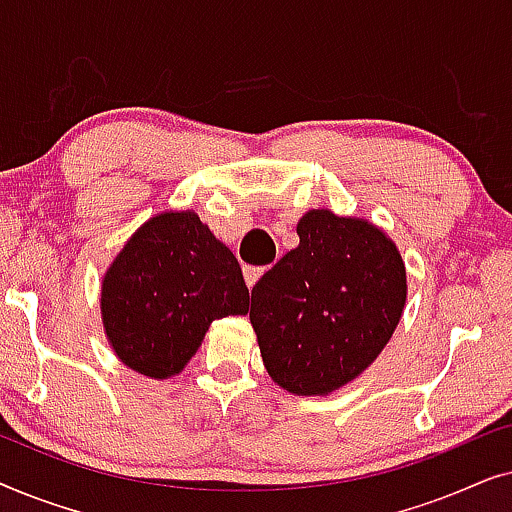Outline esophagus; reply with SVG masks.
<instances>
[{
    "label": "esophagus",
    "instance_id": "34e87169",
    "mask_svg": "<svg viewBox=\"0 0 512 512\" xmlns=\"http://www.w3.org/2000/svg\"><path fill=\"white\" fill-rule=\"evenodd\" d=\"M265 268H256V265H244V282H247L249 289H254L258 279H261Z\"/></svg>",
    "mask_w": 512,
    "mask_h": 512
}]
</instances>
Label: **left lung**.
Masks as SVG:
<instances>
[{
    "label": "left lung",
    "mask_w": 512,
    "mask_h": 512,
    "mask_svg": "<svg viewBox=\"0 0 512 512\" xmlns=\"http://www.w3.org/2000/svg\"><path fill=\"white\" fill-rule=\"evenodd\" d=\"M300 244L258 279L249 319L279 387L319 396L377 359L405 305V265L373 223L312 209Z\"/></svg>",
    "instance_id": "1"
}]
</instances>
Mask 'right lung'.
Wrapping results in <instances>:
<instances>
[{
    "label": "right lung",
    "mask_w": 512,
    "mask_h": 512,
    "mask_svg": "<svg viewBox=\"0 0 512 512\" xmlns=\"http://www.w3.org/2000/svg\"><path fill=\"white\" fill-rule=\"evenodd\" d=\"M102 321L125 366L167 380L191 361L214 319L247 314L249 289L233 251L193 212L153 216L102 284Z\"/></svg>",
    "instance_id": "obj_1"
}]
</instances>
